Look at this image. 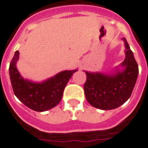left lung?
Masks as SVG:
<instances>
[{"label":"left lung","mask_w":148,"mask_h":148,"mask_svg":"<svg viewBox=\"0 0 148 148\" xmlns=\"http://www.w3.org/2000/svg\"><path fill=\"white\" fill-rule=\"evenodd\" d=\"M125 59L121 64L124 69L107 75L99 72H86L87 79L84 85L88 102L96 108L115 109L129 99L139 74V67L126 39Z\"/></svg>","instance_id":"left-lung-1"}]
</instances>
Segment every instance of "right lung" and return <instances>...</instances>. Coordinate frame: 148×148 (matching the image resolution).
<instances>
[{
  "mask_svg": "<svg viewBox=\"0 0 148 148\" xmlns=\"http://www.w3.org/2000/svg\"><path fill=\"white\" fill-rule=\"evenodd\" d=\"M19 55V51H16L9 65V76L15 96L36 112H45L54 108L60 102L66 84L77 70L63 71L42 83L32 82L24 79L16 69Z\"/></svg>",
  "mask_w": 148,
  "mask_h": 148,
  "instance_id": "add662e5",
  "label": "right lung"
}]
</instances>
